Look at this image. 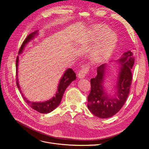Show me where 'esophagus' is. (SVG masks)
Wrapping results in <instances>:
<instances>
[{
    "instance_id": "esophagus-1",
    "label": "esophagus",
    "mask_w": 149,
    "mask_h": 149,
    "mask_svg": "<svg viewBox=\"0 0 149 149\" xmlns=\"http://www.w3.org/2000/svg\"><path fill=\"white\" fill-rule=\"evenodd\" d=\"M89 67L88 66H85L83 68H82L79 72L78 73V77L79 78L82 79V78H84L86 75L87 74V73L89 72Z\"/></svg>"
}]
</instances>
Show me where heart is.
<instances>
[{
    "mask_svg": "<svg viewBox=\"0 0 149 149\" xmlns=\"http://www.w3.org/2000/svg\"><path fill=\"white\" fill-rule=\"evenodd\" d=\"M93 36L96 41L102 38L92 53L93 60L96 62L101 63L106 60L113 50L117 42V37L104 25L95 26Z\"/></svg>",
    "mask_w": 149,
    "mask_h": 149,
    "instance_id": "obj_1",
    "label": "heart"
}]
</instances>
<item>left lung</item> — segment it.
<instances>
[{
    "label": "left lung",
    "mask_w": 149,
    "mask_h": 149,
    "mask_svg": "<svg viewBox=\"0 0 149 149\" xmlns=\"http://www.w3.org/2000/svg\"><path fill=\"white\" fill-rule=\"evenodd\" d=\"M118 61L121 64L120 71L117 81V92L113 97L108 96L104 89L105 64L99 66L96 76L91 79V91L88 96V108L97 117L108 118L116 114L124 105L129 95L134 57L133 53L128 51Z\"/></svg>",
    "instance_id": "8db88e82"
}]
</instances>
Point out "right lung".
Here are the masks:
<instances>
[{"mask_svg": "<svg viewBox=\"0 0 149 149\" xmlns=\"http://www.w3.org/2000/svg\"><path fill=\"white\" fill-rule=\"evenodd\" d=\"M38 35V31H36L34 32H32L31 34L28 35L27 37L25 39L24 42H22V44L21 45V47L19 49V54H20L24 50V49L26 45V44L29 42L31 40H32L36 36ZM18 62H19V57L18 56L16 58V85H17V87L18 88L22 97L25 101L27 103V104L32 109L39 112L40 113H47L49 112H51L54 109H55L58 105L60 104L61 99L63 97V95L64 94V92L66 88L69 86V85L72 83V82L76 78V73L74 72V71L72 69H68L65 70L64 74L63 75L62 77L61 78L59 84L58 85V89L55 95V96L53 97L51 100H48L45 102H31L28 100L24 96L23 93H22L21 88L19 85L18 81Z\"/></svg>", "mask_w": 149, "mask_h": 149, "instance_id": "1", "label": "right lung"}]
</instances>
